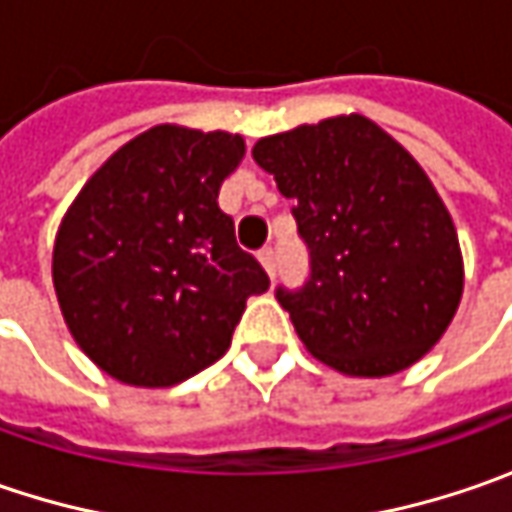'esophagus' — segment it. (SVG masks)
<instances>
[{
  "label": "esophagus",
  "mask_w": 512,
  "mask_h": 512,
  "mask_svg": "<svg viewBox=\"0 0 512 512\" xmlns=\"http://www.w3.org/2000/svg\"><path fill=\"white\" fill-rule=\"evenodd\" d=\"M259 262H262V267L267 270V276L273 279V276H276V253H273V247H262V250H259Z\"/></svg>",
  "instance_id": "1"
}]
</instances>
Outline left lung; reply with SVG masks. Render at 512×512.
I'll use <instances>...</instances> for the list:
<instances>
[{"mask_svg": "<svg viewBox=\"0 0 512 512\" xmlns=\"http://www.w3.org/2000/svg\"><path fill=\"white\" fill-rule=\"evenodd\" d=\"M253 159L293 199L310 253L305 285L276 290L307 350L364 379L419 362L464 287L456 227L419 162L359 113L265 136Z\"/></svg>", "mask_w": 512, "mask_h": 512, "instance_id": "1", "label": "left lung"}]
</instances>
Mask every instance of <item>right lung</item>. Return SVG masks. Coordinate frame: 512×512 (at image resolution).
Wrapping results in <instances>:
<instances>
[{
    "label": "right lung",
    "instance_id": "obj_1",
    "mask_svg": "<svg viewBox=\"0 0 512 512\" xmlns=\"http://www.w3.org/2000/svg\"><path fill=\"white\" fill-rule=\"evenodd\" d=\"M242 156L239 133L156 125L68 207L56 299L70 336L113 379L170 387L196 376L225 356L247 299L270 287L216 202Z\"/></svg>",
    "mask_w": 512,
    "mask_h": 512
}]
</instances>
